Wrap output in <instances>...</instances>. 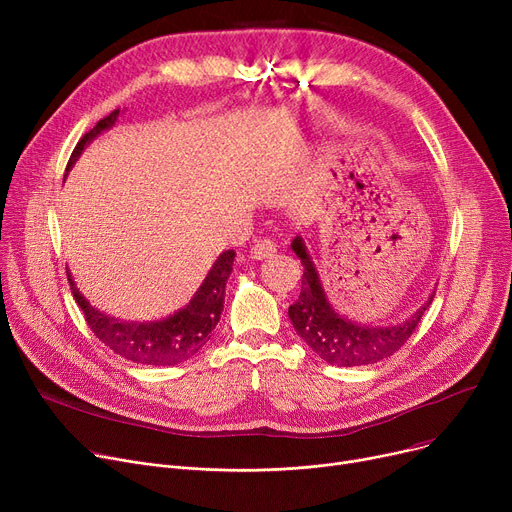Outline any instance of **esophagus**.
Masks as SVG:
<instances>
[{
    "mask_svg": "<svg viewBox=\"0 0 512 512\" xmlns=\"http://www.w3.org/2000/svg\"><path fill=\"white\" fill-rule=\"evenodd\" d=\"M276 253V242L270 238H259L251 247V259H265Z\"/></svg>",
    "mask_w": 512,
    "mask_h": 512,
    "instance_id": "esophagus-1",
    "label": "esophagus"
}]
</instances>
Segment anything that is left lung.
<instances>
[{"label":"left lung","mask_w":512,"mask_h":512,"mask_svg":"<svg viewBox=\"0 0 512 512\" xmlns=\"http://www.w3.org/2000/svg\"><path fill=\"white\" fill-rule=\"evenodd\" d=\"M292 251L303 263V280L299 299L288 307L294 330L307 342L311 351L330 365L359 367L392 357L405 346L415 328L421 324L425 309L432 305L434 294L409 319L394 326H361L340 315L328 301L321 286L315 263L307 253L301 236L292 240Z\"/></svg>","instance_id":"obj_1"}]
</instances>
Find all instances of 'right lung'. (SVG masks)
Returning <instances> with one entry per match:
<instances>
[{
    "mask_svg": "<svg viewBox=\"0 0 512 512\" xmlns=\"http://www.w3.org/2000/svg\"><path fill=\"white\" fill-rule=\"evenodd\" d=\"M120 116V110H114L110 116H105L91 128L83 139H80L68 159L66 172L72 170L74 161L83 153V149L101 134L103 130L112 128ZM236 253L224 251L218 261L211 265V270L195 297L186 307L176 311L174 315L161 321H147V324H137V321H120L110 315L97 311L89 305V301L78 292L74 280L68 272L70 290L74 301L83 309L85 319L93 334L112 351L132 363L143 365H176L197 355L201 348L211 338L213 328L218 326L220 315L224 311V294L226 282L232 274V261Z\"/></svg>",
    "mask_w": 512,
    "mask_h": 512,
    "instance_id": "obj_1",
    "label": "right lung"
}]
</instances>
